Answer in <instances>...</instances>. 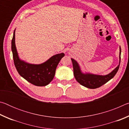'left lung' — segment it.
I'll use <instances>...</instances> for the list:
<instances>
[{"instance_id": "left-lung-1", "label": "left lung", "mask_w": 129, "mask_h": 129, "mask_svg": "<svg viewBox=\"0 0 129 129\" xmlns=\"http://www.w3.org/2000/svg\"><path fill=\"white\" fill-rule=\"evenodd\" d=\"M121 49L120 47L119 64L118 65L117 68H115V69L113 70L112 72L105 76L82 73L81 71L80 67L77 61L72 58L71 60L72 61L73 68V73L76 80L82 86L89 89H95L103 85L104 84H106L107 82H108L109 80L114 77V76L116 75L117 72L118 71L120 62H121Z\"/></svg>"}]
</instances>
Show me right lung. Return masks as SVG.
<instances>
[{
  "instance_id": "obj_1",
  "label": "right lung",
  "mask_w": 129,
  "mask_h": 129,
  "mask_svg": "<svg viewBox=\"0 0 129 129\" xmlns=\"http://www.w3.org/2000/svg\"><path fill=\"white\" fill-rule=\"evenodd\" d=\"M15 32L12 39L11 49L15 66L19 75L34 85L46 86L53 79L56 69L60 61L65 56L64 53L57 54L43 64H30L19 58L15 42Z\"/></svg>"
}]
</instances>
